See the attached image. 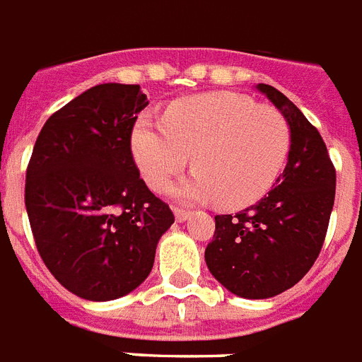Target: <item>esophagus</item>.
<instances>
[{
	"instance_id": "34e87169",
	"label": "esophagus",
	"mask_w": 362,
	"mask_h": 362,
	"mask_svg": "<svg viewBox=\"0 0 362 362\" xmlns=\"http://www.w3.org/2000/svg\"><path fill=\"white\" fill-rule=\"evenodd\" d=\"M189 216H192V213H189V211H184V209H174V218H176L178 222L188 221Z\"/></svg>"
}]
</instances>
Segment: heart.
Instances as JSON below:
<instances>
[{"mask_svg":"<svg viewBox=\"0 0 362 362\" xmlns=\"http://www.w3.org/2000/svg\"><path fill=\"white\" fill-rule=\"evenodd\" d=\"M290 153L284 115L234 92L176 101L163 120L144 115L132 130V155L147 186L163 192L194 155L197 168L174 188L184 202L242 209L259 202Z\"/></svg>","mask_w":362,"mask_h":362,"instance_id":"1","label":"heart"}]
</instances>
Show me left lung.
I'll use <instances>...</instances> for the list:
<instances>
[{
    "mask_svg": "<svg viewBox=\"0 0 362 362\" xmlns=\"http://www.w3.org/2000/svg\"><path fill=\"white\" fill-rule=\"evenodd\" d=\"M257 90L288 120V163L261 202L215 216L205 263L234 296L269 299L296 286L317 261L336 197V170L318 130L290 99L269 84Z\"/></svg>",
    "mask_w": 362,
    "mask_h": 362,
    "instance_id": "left-lung-1",
    "label": "left lung"
}]
</instances>
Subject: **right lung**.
Segmentation results:
<instances>
[{"label":"right lung","instance_id":"right-lung-1","mask_svg":"<svg viewBox=\"0 0 362 362\" xmlns=\"http://www.w3.org/2000/svg\"><path fill=\"white\" fill-rule=\"evenodd\" d=\"M147 103L140 86H93L47 119L26 168L24 203L40 257L61 286L88 301L136 290L174 222L130 151Z\"/></svg>","mask_w":362,"mask_h":362}]
</instances>
